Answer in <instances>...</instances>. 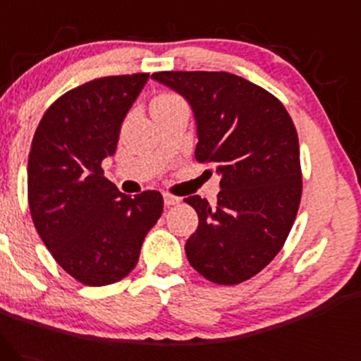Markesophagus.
<instances>
[{
  "mask_svg": "<svg viewBox=\"0 0 361 361\" xmlns=\"http://www.w3.org/2000/svg\"><path fill=\"white\" fill-rule=\"evenodd\" d=\"M179 202H180V197L172 196V194H169V192H165V194H164V204L167 206V208H170V206L179 204Z\"/></svg>",
  "mask_w": 361,
  "mask_h": 361,
  "instance_id": "obj_1",
  "label": "esophagus"
}]
</instances>
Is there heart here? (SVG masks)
Returning <instances> with one entry per match:
<instances>
[{
  "label": "heart",
  "instance_id": "b5f03b06",
  "mask_svg": "<svg viewBox=\"0 0 361 361\" xmlns=\"http://www.w3.org/2000/svg\"><path fill=\"white\" fill-rule=\"evenodd\" d=\"M177 99H179V97L172 95V93H161V95L157 97L153 102H170V100H177Z\"/></svg>",
  "mask_w": 361,
  "mask_h": 361
}]
</instances>
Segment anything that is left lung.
<instances>
[{
	"label": "left lung",
	"mask_w": 361,
	"mask_h": 361,
	"mask_svg": "<svg viewBox=\"0 0 361 361\" xmlns=\"http://www.w3.org/2000/svg\"><path fill=\"white\" fill-rule=\"evenodd\" d=\"M152 78L180 93L196 119V160L220 173L218 200L185 197L200 225L185 242L197 273L237 285L273 261L302 197L297 129L264 88L225 71H160Z\"/></svg>",
	"instance_id": "left-lung-1"
}]
</instances>
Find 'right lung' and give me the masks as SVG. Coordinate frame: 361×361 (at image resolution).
Wrapping results in <instances>:
<instances>
[{"mask_svg":"<svg viewBox=\"0 0 361 361\" xmlns=\"http://www.w3.org/2000/svg\"><path fill=\"white\" fill-rule=\"evenodd\" d=\"M148 76H105L73 88L47 109L32 140V220L56 262L83 285L128 276L164 212L159 191L126 196L100 167L116 153L124 117Z\"/></svg>","mask_w":361,"mask_h":361,"instance_id":"1","label":"right lung"}]
</instances>
